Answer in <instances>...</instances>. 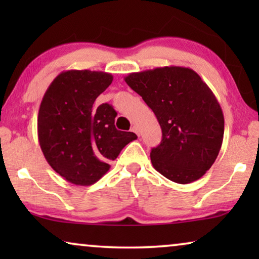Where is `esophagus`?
<instances>
[{"mask_svg": "<svg viewBox=\"0 0 259 259\" xmlns=\"http://www.w3.org/2000/svg\"><path fill=\"white\" fill-rule=\"evenodd\" d=\"M132 131H133V132H134V133H136V134H137V136H140L139 128H138V127H137V126H133V127H132Z\"/></svg>", "mask_w": 259, "mask_h": 259, "instance_id": "esophagus-1", "label": "esophagus"}]
</instances>
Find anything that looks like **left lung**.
<instances>
[{"mask_svg":"<svg viewBox=\"0 0 259 259\" xmlns=\"http://www.w3.org/2000/svg\"><path fill=\"white\" fill-rule=\"evenodd\" d=\"M125 81L161 127V143L151 151L153 167L178 184L201 178L217 159L224 137V115L210 87L193 69L179 66L131 73Z\"/></svg>","mask_w":259,"mask_h":259,"instance_id":"1","label":"left lung"}]
</instances>
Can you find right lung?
<instances>
[{
	"label": "right lung",
	"instance_id": "right-lung-1",
	"mask_svg": "<svg viewBox=\"0 0 259 259\" xmlns=\"http://www.w3.org/2000/svg\"><path fill=\"white\" fill-rule=\"evenodd\" d=\"M113 81L95 70L60 73L42 98L37 137L46 160L67 182L80 186L97 183L109 169L133 132L115 128L116 112L111 105L94 107V101Z\"/></svg>",
	"mask_w": 259,
	"mask_h": 259
}]
</instances>
